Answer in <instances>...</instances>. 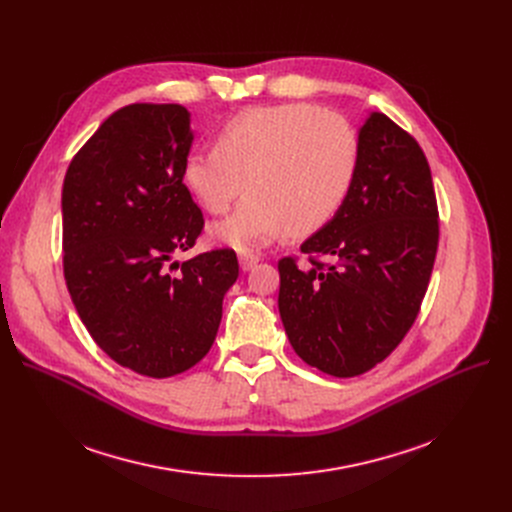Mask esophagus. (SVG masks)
Segmentation results:
<instances>
[{
    "label": "esophagus",
    "mask_w": 512,
    "mask_h": 512,
    "mask_svg": "<svg viewBox=\"0 0 512 512\" xmlns=\"http://www.w3.org/2000/svg\"><path fill=\"white\" fill-rule=\"evenodd\" d=\"M238 263H240V270H242V272H249V270H253V267L259 263V257L253 255V253H240V255H238Z\"/></svg>",
    "instance_id": "esophagus-1"
}]
</instances>
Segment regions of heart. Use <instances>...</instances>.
Instances as JSON below:
<instances>
[{"label":"heart","mask_w":512,"mask_h":512,"mask_svg":"<svg viewBox=\"0 0 512 512\" xmlns=\"http://www.w3.org/2000/svg\"><path fill=\"white\" fill-rule=\"evenodd\" d=\"M357 168V139L340 116L309 103L255 105L228 118L215 147L188 151L182 182L211 215H232L211 236L234 249L267 245L282 234L309 236L342 207Z\"/></svg>","instance_id":"1"}]
</instances>
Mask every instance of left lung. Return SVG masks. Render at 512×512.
I'll return each mask as SVG.
<instances>
[{
	"mask_svg": "<svg viewBox=\"0 0 512 512\" xmlns=\"http://www.w3.org/2000/svg\"><path fill=\"white\" fill-rule=\"evenodd\" d=\"M438 234L432 172L419 143L371 112L359 128L351 191L301 245L309 265L292 257L278 263V309L294 353L334 378L382 363L419 313Z\"/></svg>",
	"mask_w": 512,
	"mask_h": 512,
	"instance_id": "1",
	"label": "left lung"
}]
</instances>
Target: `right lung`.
<instances>
[{"label":"right lung","mask_w":512,"mask_h":512,"mask_svg":"<svg viewBox=\"0 0 512 512\" xmlns=\"http://www.w3.org/2000/svg\"><path fill=\"white\" fill-rule=\"evenodd\" d=\"M195 134L178 103H132L70 161L62 188L64 278L101 351L147 378L197 365L238 278L232 249L178 261L203 213L182 182Z\"/></svg>","instance_id":"add662e5"}]
</instances>
